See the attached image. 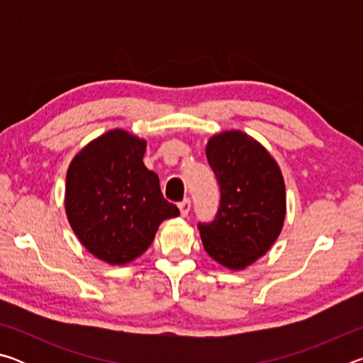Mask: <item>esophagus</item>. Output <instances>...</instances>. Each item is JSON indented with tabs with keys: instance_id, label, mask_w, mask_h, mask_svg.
Masks as SVG:
<instances>
[{
	"instance_id": "obj_1",
	"label": "esophagus",
	"mask_w": 363,
	"mask_h": 363,
	"mask_svg": "<svg viewBox=\"0 0 363 363\" xmlns=\"http://www.w3.org/2000/svg\"><path fill=\"white\" fill-rule=\"evenodd\" d=\"M179 211H181V216L182 218L187 216L189 211H190V200L189 199L181 201V203H179Z\"/></svg>"
}]
</instances>
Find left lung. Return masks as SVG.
Returning <instances> with one entry per match:
<instances>
[{
	"mask_svg": "<svg viewBox=\"0 0 363 363\" xmlns=\"http://www.w3.org/2000/svg\"><path fill=\"white\" fill-rule=\"evenodd\" d=\"M220 189L213 223L199 224L206 253L220 266L242 270L267 253L286 214L285 182L270 153L242 131H224L206 144Z\"/></svg>",
	"mask_w": 363,
	"mask_h": 363,
	"instance_id": "left-lung-1",
	"label": "left lung"
}]
</instances>
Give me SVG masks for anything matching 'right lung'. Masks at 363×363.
<instances>
[{
    "mask_svg": "<svg viewBox=\"0 0 363 363\" xmlns=\"http://www.w3.org/2000/svg\"><path fill=\"white\" fill-rule=\"evenodd\" d=\"M145 145L128 131H107L79 150L67 171V219L83 247L112 266L139 257L158 225L179 214L145 168Z\"/></svg>",
    "mask_w": 363,
    "mask_h": 363,
    "instance_id": "right-lung-1",
    "label": "right lung"
}]
</instances>
